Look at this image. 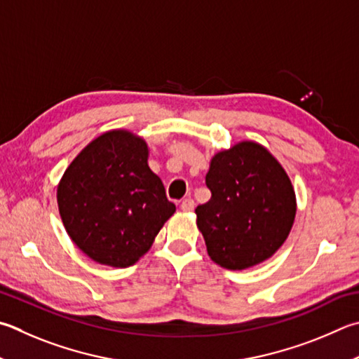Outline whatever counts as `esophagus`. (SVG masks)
Wrapping results in <instances>:
<instances>
[{
	"label": "esophagus",
	"instance_id": "34e87169",
	"mask_svg": "<svg viewBox=\"0 0 359 359\" xmlns=\"http://www.w3.org/2000/svg\"><path fill=\"white\" fill-rule=\"evenodd\" d=\"M180 208L184 212H191L193 208H194V201L191 198L184 199V201H182V204H180Z\"/></svg>",
	"mask_w": 359,
	"mask_h": 359
}]
</instances>
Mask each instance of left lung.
I'll use <instances>...</instances> for the list:
<instances>
[{
    "label": "left lung",
    "instance_id": "1",
    "mask_svg": "<svg viewBox=\"0 0 359 359\" xmlns=\"http://www.w3.org/2000/svg\"><path fill=\"white\" fill-rule=\"evenodd\" d=\"M205 185L212 198L194 212L215 264L245 270L283 246L295 219L297 198L287 172L264 146L242 141L215 154Z\"/></svg>",
    "mask_w": 359,
    "mask_h": 359
}]
</instances>
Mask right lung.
Returning <instances> with one entry per match:
<instances>
[{"label":"right lung","instance_id":"add662e5","mask_svg":"<svg viewBox=\"0 0 359 359\" xmlns=\"http://www.w3.org/2000/svg\"><path fill=\"white\" fill-rule=\"evenodd\" d=\"M147 157L144 140L128 130H109L76 155L57 185L69 237L97 264H136L175 212Z\"/></svg>","mask_w":359,"mask_h":359}]
</instances>
